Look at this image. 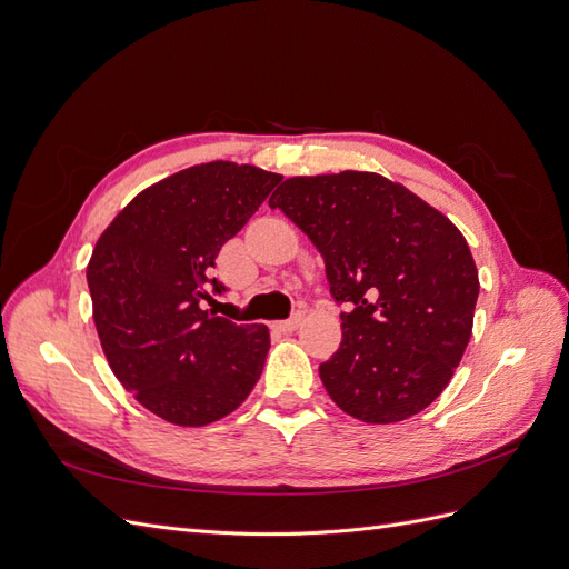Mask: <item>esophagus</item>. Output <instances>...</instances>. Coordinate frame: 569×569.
I'll use <instances>...</instances> for the list:
<instances>
[{
  "label": "esophagus",
  "mask_w": 569,
  "mask_h": 569,
  "mask_svg": "<svg viewBox=\"0 0 569 569\" xmlns=\"http://www.w3.org/2000/svg\"><path fill=\"white\" fill-rule=\"evenodd\" d=\"M301 320H303L301 313L295 316V318H289V320H280V322H274V330H280V332H295L297 327L301 325Z\"/></svg>",
  "instance_id": "obj_1"
}]
</instances>
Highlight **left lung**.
<instances>
[{
	"mask_svg": "<svg viewBox=\"0 0 569 569\" xmlns=\"http://www.w3.org/2000/svg\"><path fill=\"white\" fill-rule=\"evenodd\" d=\"M325 261L341 343L320 366L330 399L368 425L418 416L472 337L479 274L462 232L399 182L366 170L287 178L270 197Z\"/></svg>",
	"mask_w": 569,
	"mask_h": 569,
	"instance_id": "obj_1",
	"label": "left lung"
}]
</instances>
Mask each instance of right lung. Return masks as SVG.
Instances as JSON below:
<instances>
[{"label": "right lung", "mask_w": 569, "mask_h": 569, "mask_svg": "<svg viewBox=\"0 0 569 569\" xmlns=\"http://www.w3.org/2000/svg\"><path fill=\"white\" fill-rule=\"evenodd\" d=\"M282 180L211 161L142 189L101 232L88 263L92 318L118 382L153 416L203 427L244 403L270 349L266 325L203 308L222 287L220 247Z\"/></svg>", "instance_id": "right-lung-1"}]
</instances>
